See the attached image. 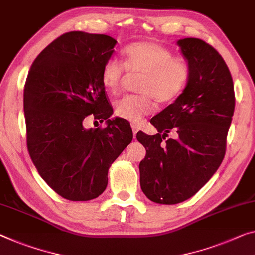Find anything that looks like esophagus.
<instances>
[{
	"instance_id": "34e87169",
	"label": "esophagus",
	"mask_w": 255,
	"mask_h": 255,
	"mask_svg": "<svg viewBox=\"0 0 255 255\" xmlns=\"http://www.w3.org/2000/svg\"><path fill=\"white\" fill-rule=\"evenodd\" d=\"M138 130H139L138 125L132 124V131H133V136H134V139H135V135H136V132H138Z\"/></svg>"
}]
</instances>
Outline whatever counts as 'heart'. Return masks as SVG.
Segmentation results:
<instances>
[{
    "label": "heart",
    "instance_id": "b5f03b06",
    "mask_svg": "<svg viewBox=\"0 0 255 255\" xmlns=\"http://www.w3.org/2000/svg\"><path fill=\"white\" fill-rule=\"evenodd\" d=\"M124 64L111 58L101 69V82L109 92L116 93L122 87L127 72L141 74L138 83L140 95L125 96L114 106L115 115L139 123L152 111V99L158 104H170L181 95L190 78V65L185 57L174 56L159 43L142 41L132 43L123 51Z\"/></svg>",
    "mask_w": 255,
    "mask_h": 255
}]
</instances>
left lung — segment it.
Wrapping results in <instances>:
<instances>
[{"label":"left lung","mask_w":255,"mask_h":255,"mask_svg":"<svg viewBox=\"0 0 255 255\" xmlns=\"http://www.w3.org/2000/svg\"><path fill=\"white\" fill-rule=\"evenodd\" d=\"M190 78L173 104L150 120L155 135L136 133L146 148L140 186L150 201L178 204L194 196L220 166L235 109L232 74L220 53L199 38L178 41ZM174 131V139L166 140Z\"/></svg>","instance_id":"left-lung-1"}]
</instances>
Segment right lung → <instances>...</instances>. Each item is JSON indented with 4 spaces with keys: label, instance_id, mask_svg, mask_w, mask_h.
I'll use <instances>...</instances> for the list:
<instances>
[{
    "label": "right lung",
    "instance_id": "obj_1",
    "mask_svg": "<svg viewBox=\"0 0 255 255\" xmlns=\"http://www.w3.org/2000/svg\"><path fill=\"white\" fill-rule=\"evenodd\" d=\"M115 44L104 34H62L38 54L27 76V149L42 179L69 201L103 194L109 166L133 138L130 123L109 120L113 107L101 82ZM88 116L108 125L85 130Z\"/></svg>",
    "mask_w": 255,
    "mask_h": 255
}]
</instances>
